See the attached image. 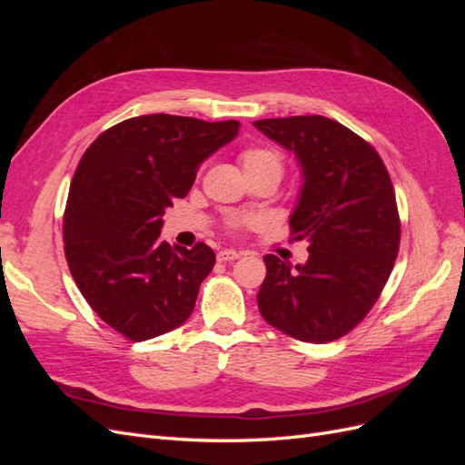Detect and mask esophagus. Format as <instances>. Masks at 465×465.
I'll return each instance as SVG.
<instances>
[{
    "label": "esophagus",
    "instance_id": "obj_1",
    "mask_svg": "<svg viewBox=\"0 0 465 465\" xmlns=\"http://www.w3.org/2000/svg\"><path fill=\"white\" fill-rule=\"evenodd\" d=\"M238 258H242V254H241V252H236V250H221L217 254L219 262H234Z\"/></svg>",
    "mask_w": 465,
    "mask_h": 465
}]
</instances>
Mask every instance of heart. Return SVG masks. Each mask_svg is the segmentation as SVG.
<instances>
[{
    "instance_id": "heart-1",
    "label": "heart",
    "mask_w": 465,
    "mask_h": 465,
    "mask_svg": "<svg viewBox=\"0 0 465 465\" xmlns=\"http://www.w3.org/2000/svg\"><path fill=\"white\" fill-rule=\"evenodd\" d=\"M238 159H241L242 171L248 178L272 176L279 182L281 174H283V157L272 147H246L238 154Z\"/></svg>"
}]
</instances>
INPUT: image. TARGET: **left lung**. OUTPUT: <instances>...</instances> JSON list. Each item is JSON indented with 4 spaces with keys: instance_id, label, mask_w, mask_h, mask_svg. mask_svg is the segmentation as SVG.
I'll use <instances>...</instances> for the list:
<instances>
[{
    "instance_id": "8db88e82",
    "label": "left lung",
    "mask_w": 465,
    "mask_h": 465,
    "mask_svg": "<svg viewBox=\"0 0 465 465\" xmlns=\"http://www.w3.org/2000/svg\"><path fill=\"white\" fill-rule=\"evenodd\" d=\"M272 142L297 157L302 174L289 217L308 260L263 258L258 292L263 320L294 340L328 343L369 314L400 248L396 193L380 154L326 116L256 120Z\"/></svg>"
}]
</instances>
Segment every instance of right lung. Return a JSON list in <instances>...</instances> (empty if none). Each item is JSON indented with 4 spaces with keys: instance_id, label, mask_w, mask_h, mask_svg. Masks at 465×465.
Returning <instances> with one entry per match:
<instances>
[{
    "instance_id": "add662e5",
    "label": "right lung",
    "mask_w": 465,
    "mask_h": 465,
    "mask_svg": "<svg viewBox=\"0 0 465 465\" xmlns=\"http://www.w3.org/2000/svg\"><path fill=\"white\" fill-rule=\"evenodd\" d=\"M238 128L236 120L137 116L81 157L64 215L67 265L93 311L128 340H153L190 318L215 252L161 241L163 215Z\"/></svg>"
}]
</instances>
